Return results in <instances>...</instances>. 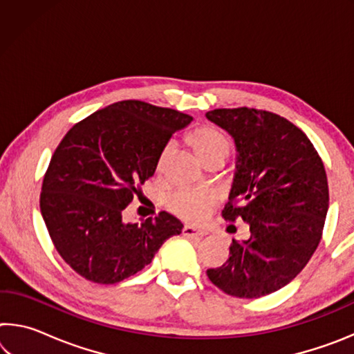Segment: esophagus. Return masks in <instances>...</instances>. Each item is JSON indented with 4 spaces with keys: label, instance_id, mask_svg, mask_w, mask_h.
Returning <instances> with one entry per match:
<instances>
[{
    "label": "esophagus",
    "instance_id": "obj_1",
    "mask_svg": "<svg viewBox=\"0 0 354 354\" xmlns=\"http://www.w3.org/2000/svg\"><path fill=\"white\" fill-rule=\"evenodd\" d=\"M184 236L187 237H205L207 232L205 230H200V227H194V226H184Z\"/></svg>",
    "mask_w": 354,
    "mask_h": 354
}]
</instances>
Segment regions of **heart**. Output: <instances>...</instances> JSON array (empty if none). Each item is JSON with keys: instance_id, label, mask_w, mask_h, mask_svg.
<instances>
[{"instance_id": "1", "label": "heart", "mask_w": 354, "mask_h": 354, "mask_svg": "<svg viewBox=\"0 0 354 354\" xmlns=\"http://www.w3.org/2000/svg\"><path fill=\"white\" fill-rule=\"evenodd\" d=\"M189 145L194 149L203 164L211 160H225L231 151V142L223 131L215 127H198L187 136ZM170 154V145H167L159 154L158 170H160ZM167 207L173 214L187 221H201L214 206V196L207 192L179 189L173 192L165 200Z\"/></svg>"}]
</instances>
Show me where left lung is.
I'll list each match as a JSON object with an SVG mask.
<instances>
[{"label":"left lung","instance_id":"obj_1","mask_svg":"<svg viewBox=\"0 0 354 354\" xmlns=\"http://www.w3.org/2000/svg\"><path fill=\"white\" fill-rule=\"evenodd\" d=\"M207 120L227 131L237 162L223 218L243 220L247 241L207 277L237 298L279 290L306 267L322 239L329 206L326 171L308 136L273 112L214 109Z\"/></svg>","mask_w":354,"mask_h":354}]
</instances>
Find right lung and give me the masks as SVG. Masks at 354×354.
<instances>
[{"label": "right lung", "instance_id": "add662e5", "mask_svg": "<svg viewBox=\"0 0 354 354\" xmlns=\"http://www.w3.org/2000/svg\"><path fill=\"white\" fill-rule=\"evenodd\" d=\"M192 117L139 100L118 101L76 123L44 176L40 212L57 253L92 283L115 284L153 261L183 223L169 212L124 223L173 133Z\"/></svg>", "mask_w": 354, "mask_h": 354}]
</instances>
